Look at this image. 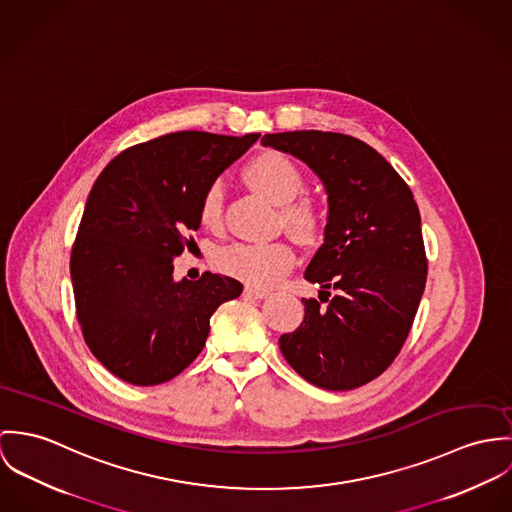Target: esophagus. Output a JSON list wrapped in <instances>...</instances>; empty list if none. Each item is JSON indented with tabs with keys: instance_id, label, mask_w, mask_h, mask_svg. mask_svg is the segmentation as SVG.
I'll return each mask as SVG.
<instances>
[{
	"instance_id": "obj_1",
	"label": "esophagus",
	"mask_w": 512,
	"mask_h": 512,
	"mask_svg": "<svg viewBox=\"0 0 512 512\" xmlns=\"http://www.w3.org/2000/svg\"><path fill=\"white\" fill-rule=\"evenodd\" d=\"M243 294H245V296H249V298H257V300H261V298H267V296H269V292H267V290L253 288V286H245Z\"/></svg>"
}]
</instances>
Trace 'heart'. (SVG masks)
<instances>
[{
    "label": "heart",
    "mask_w": 512,
    "mask_h": 512,
    "mask_svg": "<svg viewBox=\"0 0 512 512\" xmlns=\"http://www.w3.org/2000/svg\"><path fill=\"white\" fill-rule=\"evenodd\" d=\"M243 176L255 192L283 208L284 226L296 239L310 243L318 237L320 218L316 212L306 204H292L304 190V174L288 155L265 151L249 161ZM222 202V184L214 182L206 190L200 206V220L204 226H218ZM216 265L222 273L249 286L271 288L292 269L294 253L284 243H233L218 253Z\"/></svg>",
    "instance_id": "1"
}]
</instances>
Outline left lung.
<instances>
[{"instance_id": "left-lung-1", "label": "left lung", "mask_w": 512, "mask_h": 512, "mask_svg": "<svg viewBox=\"0 0 512 512\" xmlns=\"http://www.w3.org/2000/svg\"><path fill=\"white\" fill-rule=\"evenodd\" d=\"M261 143L306 163L328 194L324 243L304 271L320 300L302 298V324L279 340L284 359L320 389H357L395 361L412 328L428 273L418 206L398 172L355 137L310 129Z\"/></svg>"}]
</instances>
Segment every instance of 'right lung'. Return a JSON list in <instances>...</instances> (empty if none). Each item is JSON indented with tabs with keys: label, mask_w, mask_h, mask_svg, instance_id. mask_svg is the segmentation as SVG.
Returning a JSON list of instances; mask_svg holds the SVG:
<instances>
[{
	"label": "right lung",
	"mask_w": 512,
	"mask_h": 512,
	"mask_svg": "<svg viewBox=\"0 0 512 512\" xmlns=\"http://www.w3.org/2000/svg\"><path fill=\"white\" fill-rule=\"evenodd\" d=\"M257 139L169 133L123 151L94 182L70 277L82 336L121 381H171L202 351L218 306L241 294L226 275L174 281L172 271L200 228L206 190Z\"/></svg>",
	"instance_id": "1"
}]
</instances>
